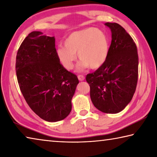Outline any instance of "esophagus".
<instances>
[{
	"mask_svg": "<svg viewBox=\"0 0 157 157\" xmlns=\"http://www.w3.org/2000/svg\"><path fill=\"white\" fill-rule=\"evenodd\" d=\"M78 79L79 81H83V80H84V79H85V78L83 75H78Z\"/></svg>",
	"mask_w": 157,
	"mask_h": 157,
	"instance_id": "esophagus-1",
	"label": "esophagus"
}]
</instances>
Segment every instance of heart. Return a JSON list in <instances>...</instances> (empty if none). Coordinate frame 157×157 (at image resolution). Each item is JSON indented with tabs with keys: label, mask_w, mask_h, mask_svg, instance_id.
I'll use <instances>...</instances> for the list:
<instances>
[{
	"label": "heart",
	"mask_w": 157,
	"mask_h": 157,
	"mask_svg": "<svg viewBox=\"0 0 157 157\" xmlns=\"http://www.w3.org/2000/svg\"><path fill=\"white\" fill-rule=\"evenodd\" d=\"M110 50L108 36L95 28H88L73 32L66 37L64 46L60 45L56 50L57 57L63 67L71 70L77 56L81 60L78 69L84 71L90 67L98 69L107 60Z\"/></svg>",
	"instance_id": "heart-1"
}]
</instances>
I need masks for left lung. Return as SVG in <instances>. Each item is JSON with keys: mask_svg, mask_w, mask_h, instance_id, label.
<instances>
[{"mask_svg": "<svg viewBox=\"0 0 157 157\" xmlns=\"http://www.w3.org/2000/svg\"><path fill=\"white\" fill-rule=\"evenodd\" d=\"M111 43L106 62L86 75L93 104L103 113H117L132 100L138 80L139 57L134 40L116 23H105Z\"/></svg>", "mask_w": 157, "mask_h": 157, "instance_id": "8db88e82", "label": "left lung"}]
</instances>
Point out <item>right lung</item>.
Masks as SVG:
<instances>
[{"label":"right lung","instance_id":"1","mask_svg":"<svg viewBox=\"0 0 157 157\" xmlns=\"http://www.w3.org/2000/svg\"><path fill=\"white\" fill-rule=\"evenodd\" d=\"M16 71L21 93L36 115L48 122L69 115L79 80L60 63L55 36L29 34L17 52Z\"/></svg>","mask_w":157,"mask_h":157}]
</instances>
